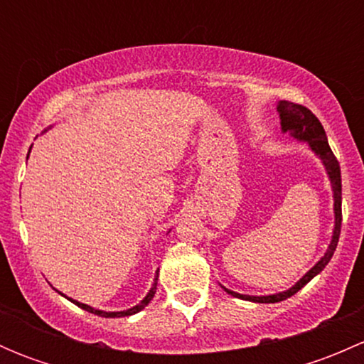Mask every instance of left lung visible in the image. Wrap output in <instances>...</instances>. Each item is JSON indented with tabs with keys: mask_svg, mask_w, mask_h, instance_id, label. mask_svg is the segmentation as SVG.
<instances>
[{
	"mask_svg": "<svg viewBox=\"0 0 364 364\" xmlns=\"http://www.w3.org/2000/svg\"><path fill=\"white\" fill-rule=\"evenodd\" d=\"M278 114H280L282 119V130L289 132L294 139H299V141L308 142V146L311 148V151L322 160V164L326 165V171H328L329 179H331L333 185V197H335V230H333V240L331 245H329L328 252L324 253L321 260L301 278L299 282L291 287L289 291L280 292V294H273V296H245V294H237V292L229 291L225 289V292H229L230 296L240 297V299H248L253 301V303H278V301H284L287 297L294 296L297 291L304 287L308 282L311 280L314 277H317L328 262L331 260L333 253L336 250V245H338L340 240V229H341V174H340V164L336 160V156L333 155L331 148H329L328 137H326L324 127L321 124V121L317 119L314 112L310 109H306L304 105L299 104H292V102L282 100L278 102Z\"/></svg>",
	"mask_w": 364,
	"mask_h": 364,
	"instance_id": "8db88e82",
	"label": "left lung"
}]
</instances>
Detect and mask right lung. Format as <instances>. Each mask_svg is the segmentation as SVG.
Returning <instances> with one entry per match:
<instances>
[{"instance_id": "add662e5", "label": "right lung", "mask_w": 364, "mask_h": 364, "mask_svg": "<svg viewBox=\"0 0 364 364\" xmlns=\"http://www.w3.org/2000/svg\"><path fill=\"white\" fill-rule=\"evenodd\" d=\"M156 282H159V271H156L155 282H153V287H151V291L148 292V296H146L144 299L141 301V303H139V304H135L134 308H130V310H124V311H104V310H95V308L87 306V304H84V303H79V301H75V299H70V297H68V299L72 301L73 304H77V306H79V308H82V310L90 311V314H95V315H98V317H128V315H134V314H137V311L144 310V306H148V303H149V301L153 299V296H155V292H156Z\"/></svg>"}]
</instances>
